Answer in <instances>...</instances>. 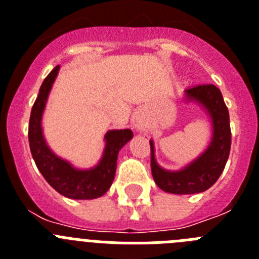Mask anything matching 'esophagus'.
Instances as JSON below:
<instances>
[{
    "instance_id": "34e87169",
    "label": "esophagus",
    "mask_w": 259,
    "mask_h": 259,
    "mask_svg": "<svg viewBox=\"0 0 259 259\" xmlns=\"http://www.w3.org/2000/svg\"><path fill=\"white\" fill-rule=\"evenodd\" d=\"M135 127H136L137 130H145L143 125V123H136V124H135Z\"/></svg>"
}]
</instances>
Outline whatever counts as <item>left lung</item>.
I'll return each mask as SVG.
<instances>
[{
	"label": "left lung",
	"instance_id": "8db88e82",
	"mask_svg": "<svg viewBox=\"0 0 259 259\" xmlns=\"http://www.w3.org/2000/svg\"><path fill=\"white\" fill-rule=\"evenodd\" d=\"M188 100L200 102L212 120L211 143L202 155L180 171H166L158 166L150 141V166L155 184L164 192L192 194L206 191L223 172L231 150L230 114L223 96L214 84H200L185 91Z\"/></svg>",
	"mask_w": 259,
	"mask_h": 259
}]
</instances>
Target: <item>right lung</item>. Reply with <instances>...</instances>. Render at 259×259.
Returning a JSON list of instances; mask_svg holds the SVG:
<instances>
[{
    "instance_id": "obj_1",
    "label": "right lung",
    "mask_w": 259,
    "mask_h": 259,
    "mask_svg": "<svg viewBox=\"0 0 259 259\" xmlns=\"http://www.w3.org/2000/svg\"><path fill=\"white\" fill-rule=\"evenodd\" d=\"M59 66H56L45 77L37 98L32 106L28 125V141L32 157L41 175L58 193L75 200H92L101 197L113 184L116 170V159L122 146L131 140V130H114L105 136L106 148L101 162L92 170H76L68 162L57 157L48 148L41 131V115L47 104Z\"/></svg>"
}]
</instances>
